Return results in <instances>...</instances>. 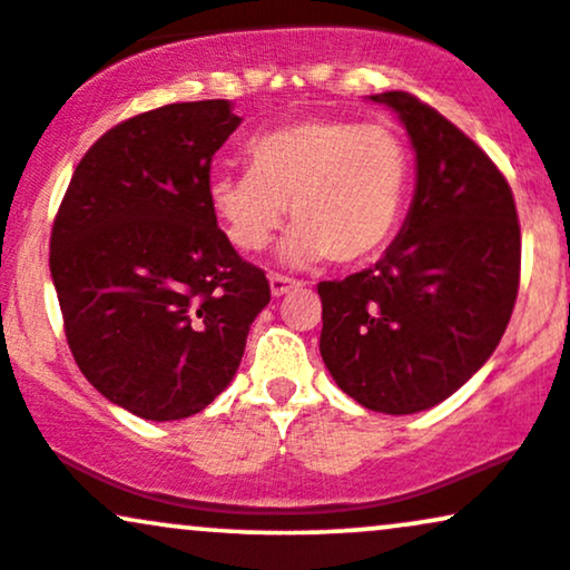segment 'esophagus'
Here are the masks:
<instances>
[{"label":"esophagus","mask_w":570,"mask_h":570,"mask_svg":"<svg viewBox=\"0 0 570 570\" xmlns=\"http://www.w3.org/2000/svg\"><path fill=\"white\" fill-rule=\"evenodd\" d=\"M269 285H272V296H285L287 291H293V287H298L301 283H298V279L287 277V274L272 272L269 274Z\"/></svg>","instance_id":"1"}]
</instances>
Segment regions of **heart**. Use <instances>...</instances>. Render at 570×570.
<instances>
[{"mask_svg":"<svg viewBox=\"0 0 570 570\" xmlns=\"http://www.w3.org/2000/svg\"><path fill=\"white\" fill-rule=\"evenodd\" d=\"M245 159L247 170L207 178L213 216L243 253L272 243L287 205L296 229L285 253L296 264H363L403 220L413 157L392 125L304 117L247 140Z\"/></svg>","mask_w":570,"mask_h":570,"instance_id":"heart-1","label":"heart"}]
</instances>
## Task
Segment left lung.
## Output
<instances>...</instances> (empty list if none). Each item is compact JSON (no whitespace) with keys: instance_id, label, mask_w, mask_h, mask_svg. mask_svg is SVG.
<instances>
[{"instance_id":"obj_1","label":"left lung","mask_w":570,"mask_h":570,"mask_svg":"<svg viewBox=\"0 0 570 570\" xmlns=\"http://www.w3.org/2000/svg\"><path fill=\"white\" fill-rule=\"evenodd\" d=\"M373 100L407 127L416 197L376 266L317 285L320 352L360 405L403 416L456 392L499 346L520 287V220L504 173L451 119L403 90Z\"/></svg>"}]
</instances>
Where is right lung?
Masks as SVG:
<instances>
[{
	"instance_id": "right-lung-1",
	"label": "right lung",
	"mask_w": 570,
	"mask_h": 570,
	"mask_svg": "<svg viewBox=\"0 0 570 570\" xmlns=\"http://www.w3.org/2000/svg\"><path fill=\"white\" fill-rule=\"evenodd\" d=\"M237 125L220 98L114 125L79 159L52 220L50 272L73 363L140 419L210 405L272 298L264 269L234 250L207 203L213 154Z\"/></svg>"
}]
</instances>
